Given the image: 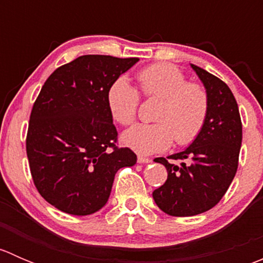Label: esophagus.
I'll use <instances>...</instances> for the list:
<instances>
[{
	"label": "esophagus",
	"mask_w": 263,
	"mask_h": 263,
	"mask_svg": "<svg viewBox=\"0 0 263 263\" xmlns=\"http://www.w3.org/2000/svg\"><path fill=\"white\" fill-rule=\"evenodd\" d=\"M137 161H139L140 164H148L153 160H151L150 158H145V156H139V158H137Z\"/></svg>",
	"instance_id": "obj_1"
}]
</instances>
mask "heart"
<instances>
[{
    "mask_svg": "<svg viewBox=\"0 0 263 263\" xmlns=\"http://www.w3.org/2000/svg\"><path fill=\"white\" fill-rule=\"evenodd\" d=\"M140 89L146 98L161 99L153 124H137L122 136L126 146L139 154L159 153L176 140L178 145L191 144L202 129L209 112V98L201 85L187 82L178 67L155 63L137 73ZM108 108L122 126L135 122L140 97L124 78L112 84L107 95Z\"/></svg>",
    "mask_w": 263,
    "mask_h": 263,
    "instance_id": "1",
    "label": "heart"
}]
</instances>
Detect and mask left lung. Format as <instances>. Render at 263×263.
<instances>
[{
    "label": "left lung",
    "mask_w": 263,
    "mask_h": 263,
    "mask_svg": "<svg viewBox=\"0 0 263 263\" xmlns=\"http://www.w3.org/2000/svg\"><path fill=\"white\" fill-rule=\"evenodd\" d=\"M191 67L208 92L206 122L187 148L155 159L166 168L168 178L153 197L158 208L172 216H193L213 209L234 179L242 146V121L232 90L203 68ZM174 160L182 163L176 164Z\"/></svg>",
    "instance_id": "left-lung-1"
}]
</instances>
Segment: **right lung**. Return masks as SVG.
Returning <instances> with one entry per match:
<instances>
[{
  "label": "right lung",
  "instance_id": "obj_1",
  "mask_svg": "<svg viewBox=\"0 0 263 263\" xmlns=\"http://www.w3.org/2000/svg\"><path fill=\"white\" fill-rule=\"evenodd\" d=\"M139 58L86 54L58 67L33 105L26 155L42 197L66 214L85 216L107 203L117 172L136 164L116 146L107 95Z\"/></svg>",
  "mask_w": 263,
  "mask_h": 263
}]
</instances>
